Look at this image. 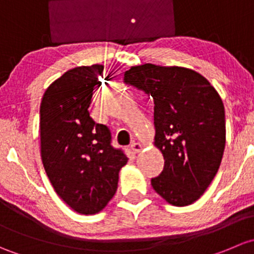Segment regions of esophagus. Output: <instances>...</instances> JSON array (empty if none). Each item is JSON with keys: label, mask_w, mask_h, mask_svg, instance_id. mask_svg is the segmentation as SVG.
<instances>
[{"label": "esophagus", "mask_w": 254, "mask_h": 254, "mask_svg": "<svg viewBox=\"0 0 254 254\" xmlns=\"http://www.w3.org/2000/svg\"><path fill=\"white\" fill-rule=\"evenodd\" d=\"M129 148H130V150L133 151V153H134V154H138V153H139L140 150H142L143 146H142V144H140V143H138V142H133L132 144H130Z\"/></svg>", "instance_id": "obj_1"}]
</instances>
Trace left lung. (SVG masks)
Listing matches in <instances>:
<instances>
[{
  "instance_id": "8db88e82",
  "label": "left lung",
  "mask_w": 254,
  "mask_h": 254,
  "mask_svg": "<svg viewBox=\"0 0 254 254\" xmlns=\"http://www.w3.org/2000/svg\"><path fill=\"white\" fill-rule=\"evenodd\" d=\"M125 82L154 100V145L164 170L151 179L169 204L185 206L205 192L223 159L226 128L224 104L200 73L179 66H132Z\"/></svg>"
}]
</instances>
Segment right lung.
<instances>
[{"instance_id":"add662e5","label":"right lung","mask_w":254,"mask_h":254,"mask_svg":"<svg viewBox=\"0 0 254 254\" xmlns=\"http://www.w3.org/2000/svg\"><path fill=\"white\" fill-rule=\"evenodd\" d=\"M103 64L68 69L49 85L40 104V154L55 192L75 213L103 210L117 190L127 156L110 144L108 126L89 106Z\"/></svg>"}]
</instances>
